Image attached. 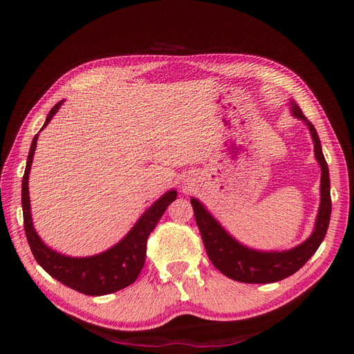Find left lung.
<instances>
[{"mask_svg":"<svg viewBox=\"0 0 354 354\" xmlns=\"http://www.w3.org/2000/svg\"><path fill=\"white\" fill-rule=\"evenodd\" d=\"M291 111L299 121L308 127L315 143V156L320 165V205L315 223V230L298 246L288 251H257L248 248L221 227V224L211 216V212L202 203L192 198L195 220L205 245L211 263L233 281L245 283H272L282 281L294 274L310 260L322 243L330 220V181L329 169L322 153V146L316 128L304 116L299 106L291 100Z\"/></svg>","mask_w":354,"mask_h":354,"instance_id":"8db88e82","label":"left lung"}]
</instances>
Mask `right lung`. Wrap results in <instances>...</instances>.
<instances>
[{
	"mask_svg": "<svg viewBox=\"0 0 354 354\" xmlns=\"http://www.w3.org/2000/svg\"><path fill=\"white\" fill-rule=\"evenodd\" d=\"M63 100L55 104L41 130L48 125L56 115ZM38 134L32 140L29 155L26 160V168L22 180V208H24V224L26 239L34 254L37 263L51 277H55L63 285H66L75 291L85 295H106L120 291V289L131 285L140 274L146 260V243L149 234L152 233L158 221L162 217L167 207L177 198V190H168L160 196L153 205L145 211L138 218L133 229L127 233L112 248L106 250L97 255L91 257H68L60 252L53 251L41 241L34 229L30 217V202H29V171L34 153L37 149Z\"/></svg>",
	"mask_w": 354,
	"mask_h": 354,
	"instance_id": "right-lung-1",
	"label": "right lung"
}]
</instances>
